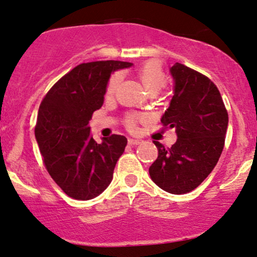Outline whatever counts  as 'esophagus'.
<instances>
[{
	"mask_svg": "<svg viewBox=\"0 0 257 257\" xmlns=\"http://www.w3.org/2000/svg\"><path fill=\"white\" fill-rule=\"evenodd\" d=\"M128 143L131 146H138V145H140V143H141V140H136V139H129L128 140Z\"/></svg>",
	"mask_w": 257,
	"mask_h": 257,
	"instance_id": "obj_1",
	"label": "esophagus"
}]
</instances>
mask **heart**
I'll use <instances>...</instances> for the list:
<instances>
[{"label": "heart", "mask_w": 257, "mask_h": 257, "mask_svg": "<svg viewBox=\"0 0 257 257\" xmlns=\"http://www.w3.org/2000/svg\"><path fill=\"white\" fill-rule=\"evenodd\" d=\"M138 77L149 94H157L167 84V75L164 73L161 63L155 60L147 61V62L141 64L138 69ZM119 82H121V74H112L109 78L107 87H105V95L107 96H112L116 93ZM142 119L143 116L140 114H133V112L132 114H126L124 118L125 126L133 131L136 126V123L142 121Z\"/></svg>", "instance_id": "heart-1"}]
</instances>
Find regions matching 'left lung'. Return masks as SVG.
<instances>
[{"instance_id": "8db88e82", "label": "left lung", "mask_w": 257, "mask_h": 257, "mask_svg": "<svg viewBox=\"0 0 257 257\" xmlns=\"http://www.w3.org/2000/svg\"><path fill=\"white\" fill-rule=\"evenodd\" d=\"M174 96L161 122L175 128L177 141L167 148L154 141L159 156L149 168L152 180L170 194L197 188L215 168L224 147L228 111L214 82L176 62L170 68Z\"/></svg>"}]
</instances>
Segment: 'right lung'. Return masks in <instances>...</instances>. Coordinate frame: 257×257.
<instances>
[{
	"label": "right lung",
	"mask_w": 257,
	"mask_h": 257,
	"mask_svg": "<svg viewBox=\"0 0 257 257\" xmlns=\"http://www.w3.org/2000/svg\"><path fill=\"white\" fill-rule=\"evenodd\" d=\"M122 61L81 63L60 78L43 97L35 138L47 172L75 200H90L111 182L116 162L124 152L122 135L90 136L89 121L103 104L111 71L131 67Z\"/></svg>",
	"instance_id": "add662e5"
}]
</instances>
